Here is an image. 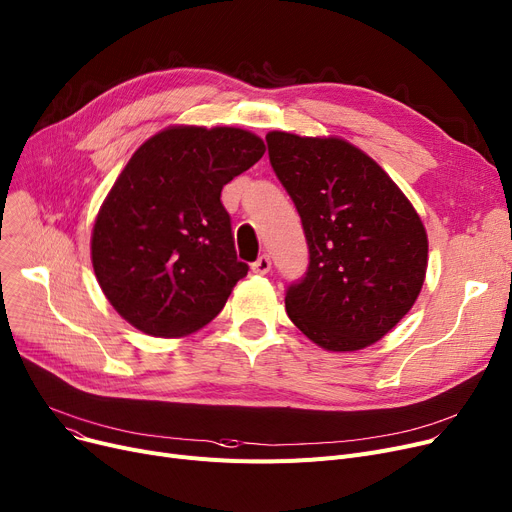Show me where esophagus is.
I'll return each instance as SVG.
<instances>
[{
  "label": "esophagus",
  "instance_id": "obj_1",
  "mask_svg": "<svg viewBox=\"0 0 512 512\" xmlns=\"http://www.w3.org/2000/svg\"><path fill=\"white\" fill-rule=\"evenodd\" d=\"M251 270H253L255 274H259V276L270 272V270H272V259H270V255H261V257L251 265Z\"/></svg>",
  "mask_w": 512,
  "mask_h": 512
}]
</instances>
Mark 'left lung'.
Here are the masks:
<instances>
[{"label":"left lung","mask_w":512,"mask_h":512,"mask_svg":"<svg viewBox=\"0 0 512 512\" xmlns=\"http://www.w3.org/2000/svg\"><path fill=\"white\" fill-rule=\"evenodd\" d=\"M265 141L309 247L305 278L286 290V313L326 351H361L419 297L427 270L423 222L394 180L344 139L274 130Z\"/></svg>","instance_id":"left-lung-1"}]
</instances>
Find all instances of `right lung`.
I'll use <instances>...</instances> for the list:
<instances>
[{
  "label": "right lung",
  "mask_w": 512,
  "mask_h": 512,
  "mask_svg": "<svg viewBox=\"0 0 512 512\" xmlns=\"http://www.w3.org/2000/svg\"><path fill=\"white\" fill-rule=\"evenodd\" d=\"M263 153L257 134L232 126H170L134 151L91 234L97 282L130 326L176 338L224 309L249 265L220 195Z\"/></svg>",
  "instance_id": "obj_1"
}]
</instances>
